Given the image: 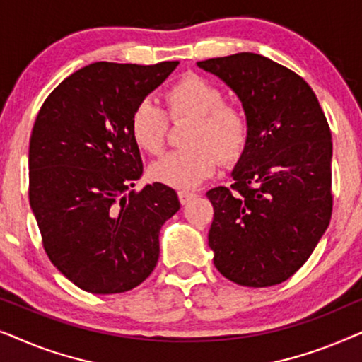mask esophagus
Here are the masks:
<instances>
[{
  "label": "esophagus",
  "instance_id": "1",
  "mask_svg": "<svg viewBox=\"0 0 362 362\" xmlns=\"http://www.w3.org/2000/svg\"><path fill=\"white\" fill-rule=\"evenodd\" d=\"M177 197H180V202L181 204H187L191 199H194L196 197V192L194 191H187V189H182L177 192Z\"/></svg>",
  "mask_w": 362,
  "mask_h": 362
}]
</instances>
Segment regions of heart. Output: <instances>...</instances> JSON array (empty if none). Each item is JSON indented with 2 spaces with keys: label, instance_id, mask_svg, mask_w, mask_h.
<instances>
[{
  "label": "heart",
  "instance_id": "heart-1",
  "mask_svg": "<svg viewBox=\"0 0 362 362\" xmlns=\"http://www.w3.org/2000/svg\"><path fill=\"white\" fill-rule=\"evenodd\" d=\"M165 100L168 113L155 100L143 98L130 117L133 141L153 156L165 150L170 118H192L186 135L189 146L153 163V180L173 187H194L214 175L221 160L232 163L244 155L250 136L249 115L239 103L226 102L224 88L217 83L189 74L168 88Z\"/></svg>",
  "mask_w": 362,
  "mask_h": 362
}]
</instances>
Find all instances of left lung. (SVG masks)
Wrapping results in <instances>:
<instances>
[{
    "label": "left lung",
    "instance_id": "1",
    "mask_svg": "<svg viewBox=\"0 0 362 362\" xmlns=\"http://www.w3.org/2000/svg\"><path fill=\"white\" fill-rule=\"evenodd\" d=\"M197 66L239 95L250 120L234 182L207 191L214 207V265L237 285H279L308 260L329 224V125L308 83L260 54L239 52Z\"/></svg>",
    "mask_w": 362,
    "mask_h": 362
}]
</instances>
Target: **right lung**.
I'll return each instance as SVG.
<instances>
[{
  "label": "right lung",
  "instance_id": "1",
  "mask_svg": "<svg viewBox=\"0 0 362 362\" xmlns=\"http://www.w3.org/2000/svg\"><path fill=\"white\" fill-rule=\"evenodd\" d=\"M95 62L44 100L29 140V204L49 260L78 288L123 293L160 257V229L180 209L175 189L132 191L143 163L130 133L133 108L175 71Z\"/></svg>",
  "mask_w": 362,
  "mask_h": 362
}]
</instances>
